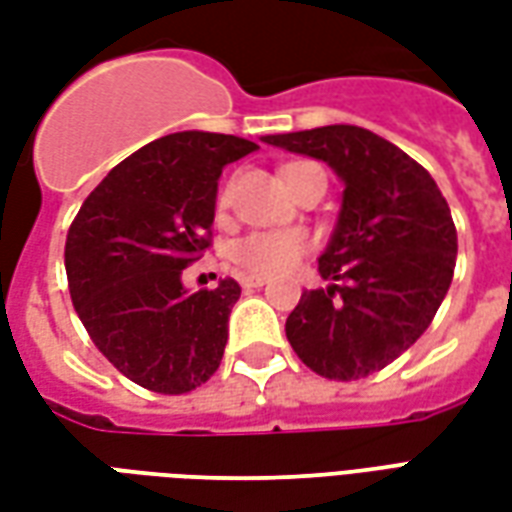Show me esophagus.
Here are the masks:
<instances>
[{"mask_svg": "<svg viewBox=\"0 0 512 512\" xmlns=\"http://www.w3.org/2000/svg\"><path fill=\"white\" fill-rule=\"evenodd\" d=\"M241 285H244V288H263V285H266V277L249 274V277H241Z\"/></svg>", "mask_w": 512, "mask_h": 512, "instance_id": "1", "label": "esophagus"}]
</instances>
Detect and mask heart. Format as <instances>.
I'll return each instance as SVG.
<instances>
[{
  "instance_id": "1",
  "label": "heart",
  "mask_w": 512,
  "mask_h": 512,
  "mask_svg": "<svg viewBox=\"0 0 512 512\" xmlns=\"http://www.w3.org/2000/svg\"><path fill=\"white\" fill-rule=\"evenodd\" d=\"M301 164L285 167V175ZM230 202V191L219 194V208ZM310 249V235L304 230H260L238 238L230 249V257L238 268H244L255 277H274V274H288L290 268L299 266L304 252Z\"/></svg>"
}]
</instances>
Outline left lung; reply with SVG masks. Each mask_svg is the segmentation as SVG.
I'll return each instance as SVG.
<instances>
[{"label":"left lung","instance_id":"1","mask_svg":"<svg viewBox=\"0 0 512 512\" xmlns=\"http://www.w3.org/2000/svg\"><path fill=\"white\" fill-rule=\"evenodd\" d=\"M321 158L343 178V211L318 260L329 288L304 290L285 334L312 373L359 381L384 370L428 329L458 255L450 205L430 172L359 126L263 136Z\"/></svg>","mask_w":512,"mask_h":512}]
</instances>
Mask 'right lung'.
Returning <instances> with one entry per match:
<instances>
[{
    "mask_svg": "<svg viewBox=\"0 0 512 512\" xmlns=\"http://www.w3.org/2000/svg\"><path fill=\"white\" fill-rule=\"evenodd\" d=\"M257 150L233 134L180 131L139 147L84 200L65 241L79 321L112 365L158 395H186L219 370L235 279L186 293L183 268L211 246L216 180Z\"/></svg>",
    "mask_w": 512,
    "mask_h": 512,
    "instance_id": "right-lung-1",
    "label": "right lung"
}]
</instances>
